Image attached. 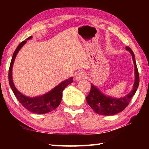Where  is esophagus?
Returning a JSON list of instances; mask_svg holds the SVG:
<instances>
[{
    "label": "esophagus",
    "mask_w": 149,
    "mask_h": 149,
    "mask_svg": "<svg viewBox=\"0 0 149 149\" xmlns=\"http://www.w3.org/2000/svg\"><path fill=\"white\" fill-rule=\"evenodd\" d=\"M86 77H87V74H85V72H80L79 73H78V74L76 75V76H75V79L77 81H79L81 79H85Z\"/></svg>",
    "instance_id": "obj_1"
}]
</instances>
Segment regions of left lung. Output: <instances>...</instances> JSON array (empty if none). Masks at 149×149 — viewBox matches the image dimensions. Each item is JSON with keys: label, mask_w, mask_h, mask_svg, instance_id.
I'll return each mask as SVG.
<instances>
[{"label": "left lung", "mask_w": 149, "mask_h": 149, "mask_svg": "<svg viewBox=\"0 0 149 149\" xmlns=\"http://www.w3.org/2000/svg\"><path fill=\"white\" fill-rule=\"evenodd\" d=\"M126 49L129 50L132 55L133 60L135 65V80L133 85V90L125 97L121 99H114L110 97H107L100 91L97 87L93 84H91V91L89 94L86 97L87 102L90 107L96 113L100 115L110 116L114 115L122 112L130 104L133 96L135 94L139 84V75L136 64L135 55L132 50L129 47L126 46Z\"/></svg>", "instance_id": "1"}]
</instances>
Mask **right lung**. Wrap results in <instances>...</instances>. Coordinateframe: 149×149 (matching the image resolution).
Masks as SVG:
<instances>
[{
	"label": "right lung",
	"instance_id": "add662e5",
	"mask_svg": "<svg viewBox=\"0 0 149 149\" xmlns=\"http://www.w3.org/2000/svg\"><path fill=\"white\" fill-rule=\"evenodd\" d=\"M31 37V36L29 37L27 40L30 39ZM26 42L27 41H22L15 50L13 56H12L8 72L9 84L14 95L16 96V99L18 100V101L21 103L24 108H26L30 112L35 113V114H45V113H48L50 111L56 109L58 107L62 100L63 90L68 85L72 84L74 81V80H73V77H70V79L65 80L64 81L62 82L58 86L54 87L51 91L42 96H40V97L30 98L26 97L21 93H19L15 87L13 81H12V66H13L15 58H16L17 52Z\"/></svg>",
	"mask_w": 149,
	"mask_h": 149
}]
</instances>
